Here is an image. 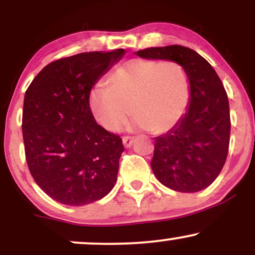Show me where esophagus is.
I'll use <instances>...</instances> for the list:
<instances>
[{
	"instance_id": "esophagus-1",
	"label": "esophagus",
	"mask_w": 255,
	"mask_h": 255,
	"mask_svg": "<svg viewBox=\"0 0 255 255\" xmlns=\"http://www.w3.org/2000/svg\"><path fill=\"white\" fill-rule=\"evenodd\" d=\"M122 142H124V146L126 148L130 147L131 145H133L134 142V137H130V136H124V139H122Z\"/></svg>"
}]
</instances>
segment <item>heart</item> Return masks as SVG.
Masks as SVG:
<instances>
[{
    "label": "heart",
    "instance_id": "b5f03b06",
    "mask_svg": "<svg viewBox=\"0 0 255 255\" xmlns=\"http://www.w3.org/2000/svg\"><path fill=\"white\" fill-rule=\"evenodd\" d=\"M108 89L90 93V109L105 130L115 133L127 120L151 134H164L180 124L191 103V79L181 63L135 58L118 67Z\"/></svg>",
    "mask_w": 255,
    "mask_h": 255
}]
</instances>
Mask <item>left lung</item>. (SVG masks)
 <instances>
[{"label": "left lung", "instance_id": "1", "mask_svg": "<svg viewBox=\"0 0 255 255\" xmlns=\"http://www.w3.org/2000/svg\"><path fill=\"white\" fill-rule=\"evenodd\" d=\"M146 60L181 63L191 79V103L176 127L154 137L151 168L168 188L195 193L206 188L223 169L229 150L230 111L223 84L212 66L181 45L134 52Z\"/></svg>", "mask_w": 255, "mask_h": 255}]
</instances>
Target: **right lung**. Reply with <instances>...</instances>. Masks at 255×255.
Instances as JSON below:
<instances>
[{
    "label": "right lung",
    "instance_id": "1",
    "mask_svg": "<svg viewBox=\"0 0 255 255\" xmlns=\"http://www.w3.org/2000/svg\"><path fill=\"white\" fill-rule=\"evenodd\" d=\"M125 54L116 49L60 58L44 67L26 91V162L38 186L58 203L83 206L115 186L122 139L96 122L89 98Z\"/></svg>",
    "mask_w": 255,
    "mask_h": 255
}]
</instances>
